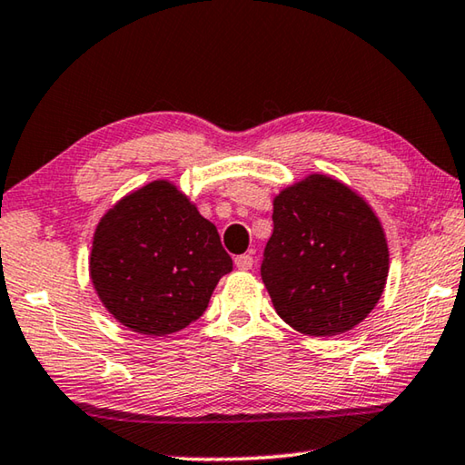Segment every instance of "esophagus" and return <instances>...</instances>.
Listing matches in <instances>:
<instances>
[{"mask_svg":"<svg viewBox=\"0 0 465 465\" xmlns=\"http://www.w3.org/2000/svg\"><path fill=\"white\" fill-rule=\"evenodd\" d=\"M233 262H235V269L250 271L252 264H254V258H252L250 254H240V256H235Z\"/></svg>","mask_w":465,"mask_h":465,"instance_id":"1","label":"esophagus"}]
</instances>
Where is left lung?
I'll list each match as a JSON object with an SVG mask.
<instances>
[{"label": "left lung", "instance_id": "1", "mask_svg": "<svg viewBox=\"0 0 465 465\" xmlns=\"http://www.w3.org/2000/svg\"><path fill=\"white\" fill-rule=\"evenodd\" d=\"M272 225L261 274L291 328L336 336L371 313L390 254L380 219L355 191L310 174L274 196Z\"/></svg>", "mask_w": 465, "mask_h": 465}]
</instances>
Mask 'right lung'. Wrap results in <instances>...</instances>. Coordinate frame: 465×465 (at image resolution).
<instances>
[{
  "label": "right lung",
  "mask_w": 465,
  "mask_h": 465,
  "mask_svg": "<svg viewBox=\"0 0 465 465\" xmlns=\"http://www.w3.org/2000/svg\"><path fill=\"white\" fill-rule=\"evenodd\" d=\"M232 266L217 227L168 180H153L108 209L90 254L100 302L123 326L147 336L199 320Z\"/></svg>",
  "instance_id": "add662e5"
}]
</instances>
